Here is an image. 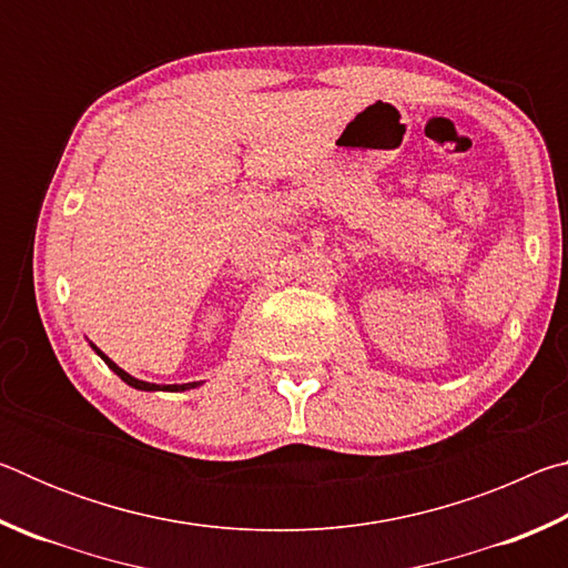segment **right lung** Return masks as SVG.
<instances>
[{"label": "right lung", "mask_w": 568, "mask_h": 568, "mask_svg": "<svg viewBox=\"0 0 568 568\" xmlns=\"http://www.w3.org/2000/svg\"><path fill=\"white\" fill-rule=\"evenodd\" d=\"M92 345V351L100 355V358L108 363V368L110 371H114V376H120L124 383H128V386H132V388H138V390H148V393H152V390H168V393H182V390H190V388H197V386H203V381H192V383H150V381H140V378H134V376H130L128 371H122L118 363H114L112 358H108V355H104L98 345L94 343H90Z\"/></svg>", "instance_id": "add662e5"}]
</instances>
